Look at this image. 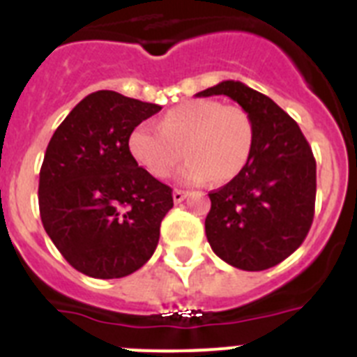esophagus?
I'll return each mask as SVG.
<instances>
[{"mask_svg": "<svg viewBox=\"0 0 357 357\" xmlns=\"http://www.w3.org/2000/svg\"><path fill=\"white\" fill-rule=\"evenodd\" d=\"M185 198H188V193L182 191V189H175V191H173V202H175V204H181Z\"/></svg>", "mask_w": 357, "mask_h": 357, "instance_id": "esophagus-1", "label": "esophagus"}]
</instances>
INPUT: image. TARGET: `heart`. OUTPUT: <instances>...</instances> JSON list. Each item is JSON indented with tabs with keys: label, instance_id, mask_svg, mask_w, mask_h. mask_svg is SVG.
<instances>
[{
	"label": "heart",
	"instance_id": "b5f03b06",
	"mask_svg": "<svg viewBox=\"0 0 357 357\" xmlns=\"http://www.w3.org/2000/svg\"><path fill=\"white\" fill-rule=\"evenodd\" d=\"M254 139V121L243 107L191 100L168 110L159 128L137 125L128 137V150L157 178H166L185 155L189 160L176 175L178 181L200 184L213 176L223 184L247 166Z\"/></svg>",
	"mask_w": 357,
	"mask_h": 357
}]
</instances>
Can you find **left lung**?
<instances>
[{"label": "left lung", "instance_id": "left-lung-1", "mask_svg": "<svg viewBox=\"0 0 357 357\" xmlns=\"http://www.w3.org/2000/svg\"><path fill=\"white\" fill-rule=\"evenodd\" d=\"M216 94L247 110L255 139L243 172L209 193L207 241L230 266L261 272L284 261L307 236L314 216L317 160L301 127L272 98L234 80L197 96Z\"/></svg>", "mask_w": 357, "mask_h": 357}]
</instances>
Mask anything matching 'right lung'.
<instances>
[{"mask_svg": "<svg viewBox=\"0 0 357 357\" xmlns=\"http://www.w3.org/2000/svg\"><path fill=\"white\" fill-rule=\"evenodd\" d=\"M160 109L96 91L69 112L46 148L40 220L64 259L85 275L127 277L155 252L173 191L137 164L128 137Z\"/></svg>", "mask_w": 357, "mask_h": 357, "instance_id": "1", "label": "right lung"}]
</instances>
